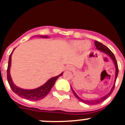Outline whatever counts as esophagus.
I'll use <instances>...</instances> for the list:
<instances>
[{
  "mask_svg": "<svg viewBox=\"0 0 125 125\" xmlns=\"http://www.w3.org/2000/svg\"><path fill=\"white\" fill-rule=\"evenodd\" d=\"M67 70H69V71H72L73 70V66H72L71 65H69V66L67 67Z\"/></svg>",
  "mask_w": 125,
  "mask_h": 125,
  "instance_id": "obj_1",
  "label": "esophagus"
}]
</instances>
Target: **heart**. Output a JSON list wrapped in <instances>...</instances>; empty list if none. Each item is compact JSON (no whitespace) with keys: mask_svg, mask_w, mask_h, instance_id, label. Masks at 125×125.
Here are the masks:
<instances>
[{"mask_svg":"<svg viewBox=\"0 0 125 125\" xmlns=\"http://www.w3.org/2000/svg\"><path fill=\"white\" fill-rule=\"evenodd\" d=\"M71 47L74 51H79L82 49L85 53H88L90 52L92 45L89 42H85L84 40H76L71 43Z\"/></svg>","mask_w":125,"mask_h":125,"instance_id":"heart-1","label":"heart"}]
</instances>
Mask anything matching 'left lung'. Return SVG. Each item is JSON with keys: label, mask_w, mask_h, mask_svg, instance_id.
Returning a JSON list of instances; mask_svg holds the SVG:
<instances>
[{"label": "left lung", "mask_w": 125, "mask_h": 125, "mask_svg": "<svg viewBox=\"0 0 125 125\" xmlns=\"http://www.w3.org/2000/svg\"><path fill=\"white\" fill-rule=\"evenodd\" d=\"M95 46H96V48L97 49V50H100V51H102V52H104L105 54H106L107 55H109V57H110L112 59H113V62H114V65H115V82H114V85H113V88H112V89H111L110 92H109V93H108V94H106V95H105V96L103 97L100 98V99H97V100H83V99H80V97H79V96H78L76 94V93L74 92V91L73 90V88H72V90H73V94H74V95L75 96V97L77 98V99H79L80 101H81L82 102H83V103H86V104H99V103H100L101 102H103L104 100H105L106 99H107V98L108 97H109V95H111V94H112V93L113 92V91H114V88H115V81H116V79H117V75H118V65H117V60L116 59H115V56H114V54L113 53V52H112L110 50H109V48H108V47H106V46H105V45H103V44L102 43L99 42L98 41H95Z\"/></svg>", "instance_id": "8db88e82"}]
</instances>
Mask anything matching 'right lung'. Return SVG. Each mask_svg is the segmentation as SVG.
I'll list each match as a JSON object with an SVG mask.
<instances>
[{
  "mask_svg": "<svg viewBox=\"0 0 125 125\" xmlns=\"http://www.w3.org/2000/svg\"><path fill=\"white\" fill-rule=\"evenodd\" d=\"M43 37H47L46 36H42ZM13 50V51H14ZM12 52L10 54L9 57V60H8V68H7V80H8V83L10 85V88L12 89V91L20 96L21 97L23 98V99H27L28 100H31V101H37V100H40L41 99H43L47 95V94L50 93L51 91V88L54 85L55 81L57 79L61 76L63 74V73H61L60 75H57L56 77H54L50 79L46 83L44 84L42 86H40L38 88H36L34 89H23L22 88H18L13 83L11 79V75H10V66H11V55H12Z\"/></svg>",
  "mask_w": 125,
  "mask_h": 125,
  "instance_id": "obj_1",
  "label": "right lung"
}]
</instances>
